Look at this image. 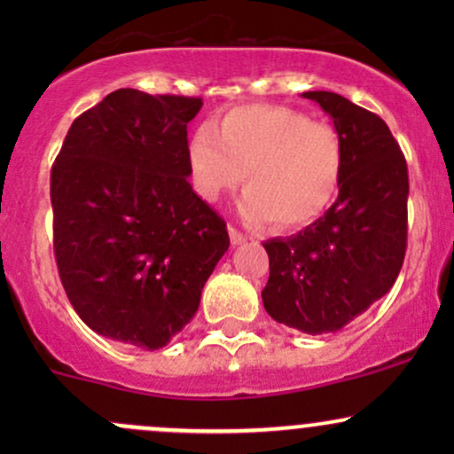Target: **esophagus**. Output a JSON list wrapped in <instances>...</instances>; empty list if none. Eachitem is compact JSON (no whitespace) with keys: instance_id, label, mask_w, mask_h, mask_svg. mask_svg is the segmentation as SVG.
<instances>
[{"instance_id":"34e87169","label":"esophagus","mask_w":454,"mask_h":454,"mask_svg":"<svg viewBox=\"0 0 454 454\" xmlns=\"http://www.w3.org/2000/svg\"><path fill=\"white\" fill-rule=\"evenodd\" d=\"M228 234H231V243L234 245V247H237V245H243L245 241H247V237H245L243 232H239L237 228H228Z\"/></svg>"}]
</instances>
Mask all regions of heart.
Instances as JSON below:
<instances>
[{"instance_id": "b5f03b06", "label": "heart", "mask_w": 454, "mask_h": 454, "mask_svg": "<svg viewBox=\"0 0 454 454\" xmlns=\"http://www.w3.org/2000/svg\"><path fill=\"white\" fill-rule=\"evenodd\" d=\"M198 196L217 202L243 184L239 211L249 223L293 231L331 205L341 184L343 145L326 123L278 104L228 111L217 128H198L187 143Z\"/></svg>"}]
</instances>
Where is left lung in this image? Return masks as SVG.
I'll return each instance as SVG.
<instances>
[{"instance_id": "8db88e82", "label": "left lung", "mask_w": 454, "mask_h": 454, "mask_svg": "<svg viewBox=\"0 0 454 454\" xmlns=\"http://www.w3.org/2000/svg\"><path fill=\"white\" fill-rule=\"evenodd\" d=\"M343 145L337 200L301 232L269 239L267 314L307 335L337 333L393 288L408 241V166L378 114L333 91H305Z\"/></svg>"}]
</instances>
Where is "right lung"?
I'll list each match as a JSON object with an SVG mask.
<instances>
[{
    "label": "right lung",
    "mask_w": 454,
    "mask_h": 454,
    "mask_svg": "<svg viewBox=\"0 0 454 454\" xmlns=\"http://www.w3.org/2000/svg\"><path fill=\"white\" fill-rule=\"evenodd\" d=\"M200 98L117 90L74 119L51 170L55 258L98 335L160 350L200 305L226 222L192 190L187 123Z\"/></svg>",
    "instance_id": "add662e5"
}]
</instances>
